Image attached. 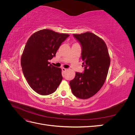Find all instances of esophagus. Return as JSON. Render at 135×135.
I'll return each mask as SVG.
<instances>
[{
  "mask_svg": "<svg viewBox=\"0 0 135 135\" xmlns=\"http://www.w3.org/2000/svg\"><path fill=\"white\" fill-rule=\"evenodd\" d=\"M62 71L63 73H65V71H66V69H65V68H62Z\"/></svg>",
  "mask_w": 135,
  "mask_h": 135,
  "instance_id": "esophagus-1",
  "label": "esophagus"
}]
</instances>
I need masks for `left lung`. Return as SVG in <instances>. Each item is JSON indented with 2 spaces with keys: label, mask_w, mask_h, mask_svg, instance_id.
I'll list each match as a JSON object with an SVG mask.
<instances>
[{
  "label": "left lung",
  "mask_w": 135,
  "mask_h": 135,
  "mask_svg": "<svg viewBox=\"0 0 135 135\" xmlns=\"http://www.w3.org/2000/svg\"><path fill=\"white\" fill-rule=\"evenodd\" d=\"M81 45V59L84 66L83 73L76 72L70 81L71 91L80 99H87L95 95L107 79L110 57L107 44L99 36L90 32L74 34Z\"/></svg>",
  "instance_id": "obj_1"
}]
</instances>
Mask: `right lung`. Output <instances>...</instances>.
Wrapping results in <instances>:
<instances>
[{"label": "right lung", "mask_w": 135, "mask_h": 135, "mask_svg": "<svg viewBox=\"0 0 135 135\" xmlns=\"http://www.w3.org/2000/svg\"><path fill=\"white\" fill-rule=\"evenodd\" d=\"M68 34L43 29L28 38L21 58L24 76L31 88L41 95L54 93L62 80L61 69L50 64L48 60L56 56Z\"/></svg>", "instance_id": "add662e5"}]
</instances>
